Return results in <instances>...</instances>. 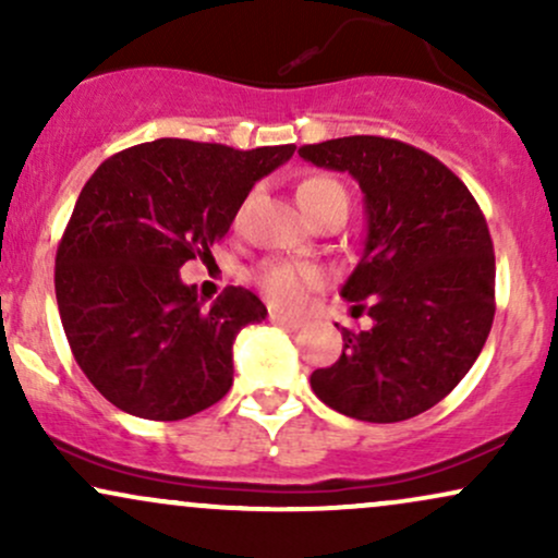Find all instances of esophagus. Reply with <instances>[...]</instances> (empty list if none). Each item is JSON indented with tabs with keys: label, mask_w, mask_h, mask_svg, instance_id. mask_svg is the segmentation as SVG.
I'll use <instances>...</instances> for the list:
<instances>
[{
	"label": "esophagus",
	"mask_w": 558,
	"mask_h": 558,
	"mask_svg": "<svg viewBox=\"0 0 558 558\" xmlns=\"http://www.w3.org/2000/svg\"><path fill=\"white\" fill-rule=\"evenodd\" d=\"M270 319L275 325H280V328H288V330H299L304 328V319L299 317H288V315H280V312H272Z\"/></svg>",
	"instance_id": "1"
}]
</instances>
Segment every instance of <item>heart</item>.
Here are the masks:
<instances>
[{
  "label": "heart",
  "instance_id": "b5f03b06",
  "mask_svg": "<svg viewBox=\"0 0 558 558\" xmlns=\"http://www.w3.org/2000/svg\"><path fill=\"white\" fill-rule=\"evenodd\" d=\"M336 191L343 189L330 178H310L299 185V202L304 213H312L325 196L336 194ZM257 283L278 310L293 312L304 306L312 288L323 283V272L312 265H299V262H270L257 272Z\"/></svg>",
  "mask_w": 558,
  "mask_h": 558
}]
</instances>
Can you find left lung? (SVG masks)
<instances>
[{
  "label": "left lung",
  "mask_w": 558,
  "mask_h": 558,
  "mask_svg": "<svg viewBox=\"0 0 558 558\" xmlns=\"http://www.w3.org/2000/svg\"><path fill=\"white\" fill-rule=\"evenodd\" d=\"M317 168L349 172L364 194L362 259L341 288L373 328H343V354L312 390L362 422H401L446 399L483 351L496 315V257L470 189L427 151L345 136L301 146Z\"/></svg>",
  "instance_id": "1"
}]
</instances>
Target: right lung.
I'll return each instance as SVG.
<instances>
[{
	"label": "right lung",
	"mask_w": 558,
	"mask_h": 558,
	"mask_svg": "<svg viewBox=\"0 0 558 558\" xmlns=\"http://www.w3.org/2000/svg\"><path fill=\"white\" fill-rule=\"evenodd\" d=\"M296 146L230 149L157 138L105 159L57 248L54 293L75 362L141 420H185L233 386V341L267 317L246 288L204 306L181 267L209 259L254 183Z\"/></svg>",
	"instance_id": "obj_1"
}]
</instances>
